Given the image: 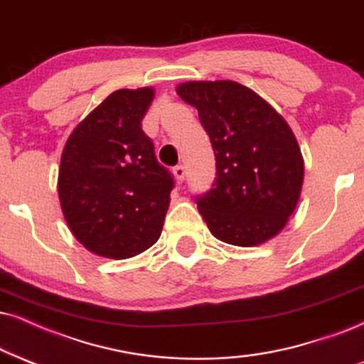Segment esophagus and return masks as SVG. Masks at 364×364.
<instances>
[{
    "label": "esophagus",
    "mask_w": 364,
    "mask_h": 364,
    "mask_svg": "<svg viewBox=\"0 0 364 364\" xmlns=\"http://www.w3.org/2000/svg\"><path fill=\"white\" fill-rule=\"evenodd\" d=\"M172 172H173L175 181H177L178 183H182L183 178H186V168H183L182 165H177V167H173Z\"/></svg>",
    "instance_id": "1"
}]
</instances>
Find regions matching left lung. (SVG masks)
I'll return each instance as SVG.
<instances>
[{
  "label": "left lung",
  "mask_w": 364,
  "mask_h": 364,
  "mask_svg": "<svg viewBox=\"0 0 364 364\" xmlns=\"http://www.w3.org/2000/svg\"><path fill=\"white\" fill-rule=\"evenodd\" d=\"M177 94L197 109L216 156L213 189L196 197L210 232L235 246L277 236L304 182V159L287 121L235 80L182 82Z\"/></svg>",
  "instance_id": "8db88e82"
}]
</instances>
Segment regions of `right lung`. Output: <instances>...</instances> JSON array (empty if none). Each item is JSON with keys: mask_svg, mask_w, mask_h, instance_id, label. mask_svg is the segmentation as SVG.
Instances as JSON below:
<instances>
[{"mask_svg": "<svg viewBox=\"0 0 364 364\" xmlns=\"http://www.w3.org/2000/svg\"><path fill=\"white\" fill-rule=\"evenodd\" d=\"M154 96L151 87L109 94L80 121L62 151V213L75 240L97 257L132 258L161 235L173 177L141 129Z\"/></svg>", "mask_w": 364, "mask_h": 364, "instance_id": "obj_1", "label": "right lung"}]
</instances>
